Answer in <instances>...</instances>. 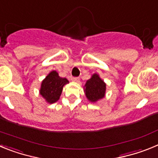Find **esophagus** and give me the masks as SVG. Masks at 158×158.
<instances>
[{"label": "esophagus", "mask_w": 158, "mask_h": 158, "mask_svg": "<svg viewBox=\"0 0 158 158\" xmlns=\"http://www.w3.org/2000/svg\"><path fill=\"white\" fill-rule=\"evenodd\" d=\"M79 77H71V81H75V82H78L79 81Z\"/></svg>", "instance_id": "34e87169"}]
</instances>
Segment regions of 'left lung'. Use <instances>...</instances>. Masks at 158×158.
I'll list each match as a JSON object with an SVG mask.
<instances>
[{
    "instance_id": "left-lung-1",
    "label": "left lung",
    "mask_w": 158,
    "mask_h": 158,
    "mask_svg": "<svg viewBox=\"0 0 158 158\" xmlns=\"http://www.w3.org/2000/svg\"><path fill=\"white\" fill-rule=\"evenodd\" d=\"M84 89L88 100L94 103L104 97L106 84L97 73H94L92 77L86 81Z\"/></svg>"
}]
</instances>
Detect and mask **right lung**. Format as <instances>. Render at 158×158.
<instances>
[{
	"label": "right lung",
	"mask_w": 158,
	"mask_h": 158,
	"mask_svg": "<svg viewBox=\"0 0 158 158\" xmlns=\"http://www.w3.org/2000/svg\"><path fill=\"white\" fill-rule=\"evenodd\" d=\"M69 83L66 78L60 77L55 70L51 71L42 81L40 93L49 104L58 101L65 85Z\"/></svg>",
	"instance_id": "obj_1"
}]
</instances>
